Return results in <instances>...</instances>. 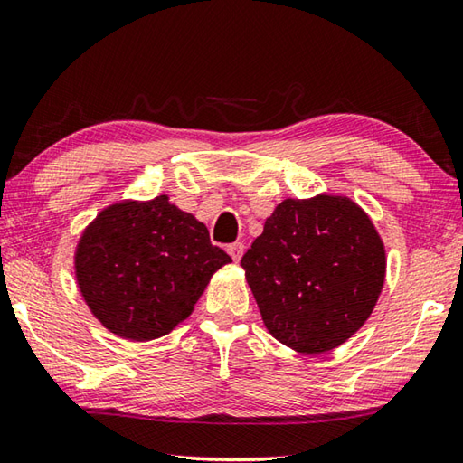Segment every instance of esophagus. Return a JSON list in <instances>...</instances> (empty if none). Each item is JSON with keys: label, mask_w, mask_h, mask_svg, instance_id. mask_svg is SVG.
<instances>
[{"label": "esophagus", "mask_w": 463, "mask_h": 463, "mask_svg": "<svg viewBox=\"0 0 463 463\" xmlns=\"http://www.w3.org/2000/svg\"><path fill=\"white\" fill-rule=\"evenodd\" d=\"M228 254L232 256L233 261H240V258L243 256V243L241 241H233L228 246Z\"/></svg>", "instance_id": "obj_1"}]
</instances>
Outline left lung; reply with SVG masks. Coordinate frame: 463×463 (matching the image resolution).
Segmentation results:
<instances>
[{
  "mask_svg": "<svg viewBox=\"0 0 463 463\" xmlns=\"http://www.w3.org/2000/svg\"><path fill=\"white\" fill-rule=\"evenodd\" d=\"M241 268L269 335L318 354L343 345L371 317L385 282V248L351 199H286Z\"/></svg>",
  "mask_w": 463,
  "mask_h": 463,
  "instance_id": "left-lung-1",
  "label": "left lung"
}]
</instances>
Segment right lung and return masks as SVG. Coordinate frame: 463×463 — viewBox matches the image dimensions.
Wrapping results in <instances>:
<instances>
[{
  "instance_id": "1",
  "label": "right lung",
  "mask_w": 463,
  "mask_h": 463,
  "mask_svg": "<svg viewBox=\"0 0 463 463\" xmlns=\"http://www.w3.org/2000/svg\"><path fill=\"white\" fill-rule=\"evenodd\" d=\"M232 258L167 195L118 203L96 217L76 251V278L94 317L128 340H153L194 310Z\"/></svg>"
}]
</instances>
